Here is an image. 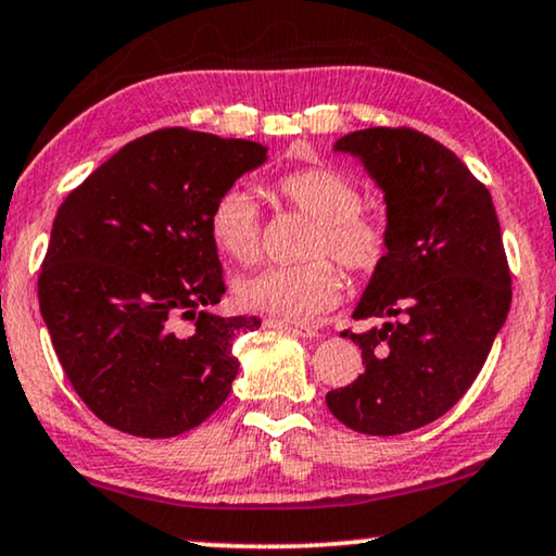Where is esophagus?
<instances>
[{"label": "esophagus", "mask_w": 556, "mask_h": 556, "mask_svg": "<svg viewBox=\"0 0 556 556\" xmlns=\"http://www.w3.org/2000/svg\"><path fill=\"white\" fill-rule=\"evenodd\" d=\"M264 325H267V327H275V329L292 331V334H296V337H304V339H314V337H319V331L314 329V327H309V325H294V321H281V319H275V317H269L267 321H264Z\"/></svg>", "instance_id": "obj_1"}]
</instances>
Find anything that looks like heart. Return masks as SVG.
<instances>
[{"mask_svg":"<svg viewBox=\"0 0 556 556\" xmlns=\"http://www.w3.org/2000/svg\"><path fill=\"white\" fill-rule=\"evenodd\" d=\"M277 194L289 206L314 219L296 267H269L235 281V300L250 312L271 314L281 321L317 319L337 304L342 275H371L384 262L389 237L382 222L362 210L357 181L331 167H302L281 174ZM210 235L222 254L237 264H254L262 254V214L244 189L231 187L210 212Z\"/></svg>","mask_w":556,"mask_h":556,"instance_id":"b5f03b06","label":"heart"}]
</instances>
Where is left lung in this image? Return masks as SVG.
I'll return each mask as SVG.
<instances>
[{
    "instance_id": "8db88e82",
    "label": "left lung",
    "mask_w": 556,
    "mask_h": 556,
    "mask_svg": "<svg viewBox=\"0 0 556 556\" xmlns=\"http://www.w3.org/2000/svg\"><path fill=\"white\" fill-rule=\"evenodd\" d=\"M384 189L389 250L354 319L364 371L327 407L354 432L392 437L450 412L482 371L511 304L492 194L452 149L412 127H369L334 144Z\"/></svg>"
}]
</instances>
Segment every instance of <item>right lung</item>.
Returning <instances> with one entry per match:
<instances>
[{
  "label": "right lung",
  "mask_w": 556,
  "mask_h": 556,
  "mask_svg": "<svg viewBox=\"0 0 556 556\" xmlns=\"http://www.w3.org/2000/svg\"><path fill=\"white\" fill-rule=\"evenodd\" d=\"M264 160L250 139L156 129L66 194L41 262L39 309L66 379L104 425L177 437L229 396L235 339L262 319L210 312L227 292L210 212Z\"/></svg>",
  "instance_id": "add662e5"
}]
</instances>
